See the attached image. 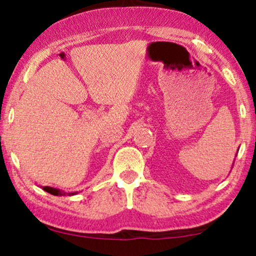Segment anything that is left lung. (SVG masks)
I'll list each match as a JSON object with an SVG mask.
<instances>
[{
	"instance_id": "8db88e82",
	"label": "left lung",
	"mask_w": 256,
	"mask_h": 256,
	"mask_svg": "<svg viewBox=\"0 0 256 256\" xmlns=\"http://www.w3.org/2000/svg\"><path fill=\"white\" fill-rule=\"evenodd\" d=\"M233 164H234V162H233Z\"/></svg>"
}]
</instances>
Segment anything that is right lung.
Here are the masks:
<instances>
[{"label": "right lung", "mask_w": 256, "mask_h": 256, "mask_svg": "<svg viewBox=\"0 0 256 256\" xmlns=\"http://www.w3.org/2000/svg\"><path fill=\"white\" fill-rule=\"evenodd\" d=\"M43 190L48 192V194H54V196H74V194H78V191L76 192H65L62 190H59V188H51V186H43Z\"/></svg>", "instance_id": "right-lung-1"}]
</instances>
